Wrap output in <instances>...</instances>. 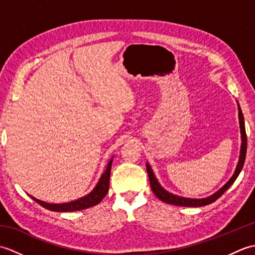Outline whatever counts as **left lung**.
<instances>
[{
  "label": "left lung",
  "mask_w": 255,
  "mask_h": 255,
  "mask_svg": "<svg viewBox=\"0 0 255 255\" xmlns=\"http://www.w3.org/2000/svg\"><path fill=\"white\" fill-rule=\"evenodd\" d=\"M237 104H238V116H239V126H240V133H241V148H240L239 161H238L235 173H234V175L230 177V180L227 182L220 189H218L217 192L214 193L213 195H210V196H208V197L187 198V197L178 196V195H175V194H172L170 192H167L164 187H162V185L158 181V178H156L154 175L153 170L151 169L150 164L147 162V163H145V166H147V172H148L151 189H152V192L154 193L155 196L158 197L160 200H162V202H164L166 204H171V205H175V206H183V207H202V206L209 205L211 203H214L215 200H217L221 196V195H223L227 191V189H228L232 185V184L235 183L237 177L240 174L243 164H245L246 154H247V133H246V126H245V117H243L241 107L239 105V103H238V101H237Z\"/></svg>",
  "instance_id": "8db88e82"
}]
</instances>
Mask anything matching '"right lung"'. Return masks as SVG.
<instances>
[{"label":"right lung","instance_id":"1","mask_svg":"<svg viewBox=\"0 0 255 255\" xmlns=\"http://www.w3.org/2000/svg\"><path fill=\"white\" fill-rule=\"evenodd\" d=\"M113 158L108 161L106 169L104 172H103V174L101 175L100 180H99V182H97L95 187L92 189V191L88 195H85V196H83V197H80L75 200H71V202H68V203L52 204V203L44 202V200L37 199L36 197L31 196V195H29V196L34 199L36 203L41 205L44 208L52 210V211H58V213L77 211V210H82V209L93 207V206L100 204L102 202V199L106 196V194L108 192V187H110V176H111Z\"/></svg>","mask_w":255,"mask_h":255}]
</instances>
